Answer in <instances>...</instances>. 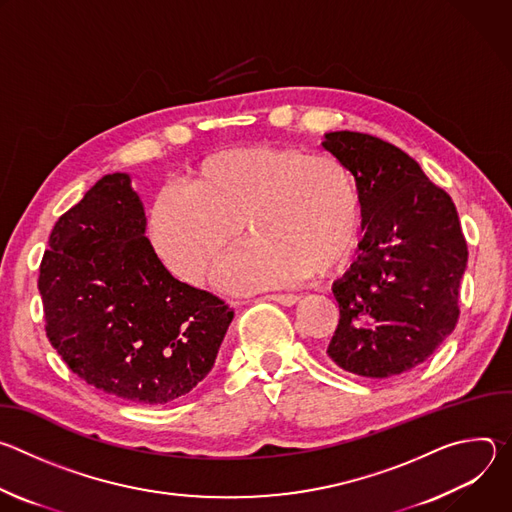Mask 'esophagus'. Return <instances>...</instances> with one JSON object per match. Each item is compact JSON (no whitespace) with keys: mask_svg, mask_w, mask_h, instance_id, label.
I'll list each match as a JSON object with an SVG mask.
<instances>
[{"mask_svg":"<svg viewBox=\"0 0 512 512\" xmlns=\"http://www.w3.org/2000/svg\"><path fill=\"white\" fill-rule=\"evenodd\" d=\"M269 300L281 304V306H296L300 302V296H294V294H273L269 296Z\"/></svg>","mask_w":512,"mask_h":512,"instance_id":"34e87169","label":"esophagus"}]
</instances>
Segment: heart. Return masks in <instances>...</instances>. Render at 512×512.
<instances>
[{"label": "heart", "mask_w": 512, "mask_h": 512, "mask_svg": "<svg viewBox=\"0 0 512 512\" xmlns=\"http://www.w3.org/2000/svg\"><path fill=\"white\" fill-rule=\"evenodd\" d=\"M360 194L350 168L334 156L247 145L198 164L148 216L158 259L180 279L204 287L245 227L251 243L233 257L227 285L257 291L328 273L352 255L360 231Z\"/></svg>", "instance_id": "heart-1"}]
</instances>
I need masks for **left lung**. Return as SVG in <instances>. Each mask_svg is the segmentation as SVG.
<instances>
[{
    "mask_svg": "<svg viewBox=\"0 0 512 512\" xmlns=\"http://www.w3.org/2000/svg\"><path fill=\"white\" fill-rule=\"evenodd\" d=\"M322 145L354 174L367 229L362 253L332 285L340 322L328 356L348 373L389 379L421 364L456 328L468 263L458 210L389 141L330 131Z\"/></svg>",
    "mask_w": 512,
    "mask_h": 512,
    "instance_id": "1",
    "label": "left lung"
}]
</instances>
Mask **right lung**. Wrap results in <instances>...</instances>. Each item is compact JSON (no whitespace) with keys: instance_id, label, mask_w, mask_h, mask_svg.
Wrapping results in <instances>:
<instances>
[{"instance_id":"add662e5","label":"right lung","mask_w":512,"mask_h":512,"mask_svg":"<svg viewBox=\"0 0 512 512\" xmlns=\"http://www.w3.org/2000/svg\"><path fill=\"white\" fill-rule=\"evenodd\" d=\"M48 245L38 277L46 336L87 385L164 405L210 373L235 310L164 267L129 174L103 176Z\"/></svg>"}]
</instances>
